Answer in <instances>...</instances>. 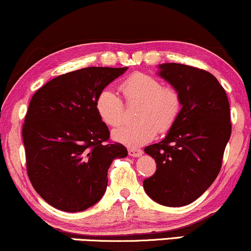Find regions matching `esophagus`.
I'll return each instance as SVG.
<instances>
[{
	"label": "esophagus",
	"mask_w": 251,
	"mask_h": 251,
	"mask_svg": "<svg viewBox=\"0 0 251 251\" xmlns=\"http://www.w3.org/2000/svg\"><path fill=\"white\" fill-rule=\"evenodd\" d=\"M142 153H143V151L141 149H134V148H130V149H128V154L130 157H140Z\"/></svg>",
	"instance_id": "1"
}]
</instances>
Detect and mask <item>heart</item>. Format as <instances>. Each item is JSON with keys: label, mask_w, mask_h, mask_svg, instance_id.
<instances>
[{"label": "heart", "mask_w": 251, "mask_h": 251, "mask_svg": "<svg viewBox=\"0 0 251 251\" xmlns=\"http://www.w3.org/2000/svg\"><path fill=\"white\" fill-rule=\"evenodd\" d=\"M122 91L127 101H142L134 124H123L112 130V137L129 147H139L152 141L159 129L165 133L177 121L182 108L178 92L169 86H162L156 77L143 73H134L122 84ZM99 117L105 125L116 126L124 117V103L121 97L111 89H103L95 100Z\"/></svg>", "instance_id": "heart-1"}]
</instances>
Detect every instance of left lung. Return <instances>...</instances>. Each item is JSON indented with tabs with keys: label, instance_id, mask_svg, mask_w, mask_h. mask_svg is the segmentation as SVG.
<instances>
[{
	"label": "left lung",
	"instance_id": "left-lung-1",
	"mask_svg": "<svg viewBox=\"0 0 251 251\" xmlns=\"http://www.w3.org/2000/svg\"><path fill=\"white\" fill-rule=\"evenodd\" d=\"M158 68V75L178 92L182 108L165 139L144 149L157 171L143 188L162 206L182 207L202 195L221 171L232 130L230 104L216 77L206 70L181 63Z\"/></svg>",
	"mask_w": 251,
	"mask_h": 251
}]
</instances>
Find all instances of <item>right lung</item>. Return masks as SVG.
I'll list each match as a JSON object with an SVG mask.
<instances>
[{"label":"right lung","mask_w":251,"mask_h":251,"mask_svg":"<svg viewBox=\"0 0 251 251\" xmlns=\"http://www.w3.org/2000/svg\"><path fill=\"white\" fill-rule=\"evenodd\" d=\"M126 70H75L51 79L31 98L23 126L28 177L56 209L76 213L97 203L111 162L127 156L123 144L105 143L110 133L95 109L98 94Z\"/></svg>","instance_id":"right-lung-1"}]
</instances>
